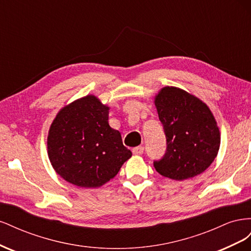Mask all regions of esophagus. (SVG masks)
<instances>
[{"label":"esophagus","mask_w":251,"mask_h":251,"mask_svg":"<svg viewBox=\"0 0 251 251\" xmlns=\"http://www.w3.org/2000/svg\"><path fill=\"white\" fill-rule=\"evenodd\" d=\"M143 151H144L143 147H136V148H133V150H132L133 154H135V155H141L143 153Z\"/></svg>","instance_id":"esophagus-1"}]
</instances>
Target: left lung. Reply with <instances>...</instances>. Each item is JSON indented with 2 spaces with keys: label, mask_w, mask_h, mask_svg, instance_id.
<instances>
[{
  "label": "left lung",
  "mask_w": 251,
  "mask_h": 251,
  "mask_svg": "<svg viewBox=\"0 0 251 251\" xmlns=\"http://www.w3.org/2000/svg\"><path fill=\"white\" fill-rule=\"evenodd\" d=\"M166 138L163 157L154 168L164 177L182 181L206 170L220 148V132L208 107L185 91L163 88L155 98Z\"/></svg>",
  "instance_id": "obj_1"
}]
</instances>
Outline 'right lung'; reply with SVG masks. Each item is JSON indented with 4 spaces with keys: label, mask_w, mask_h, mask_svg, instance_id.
Wrapping results in <instances>:
<instances>
[{
    "label": "right lung",
    "mask_w": 251,
    "mask_h": 251,
    "mask_svg": "<svg viewBox=\"0 0 251 251\" xmlns=\"http://www.w3.org/2000/svg\"><path fill=\"white\" fill-rule=\"evenodd\" d=\"M109 108L88 95L59 111L48 135L53 169L70 183L98 187L114 178L132 151L108 123Z\"/></svg>",
    "instance_id": "obj_1"
}]
</instances>
